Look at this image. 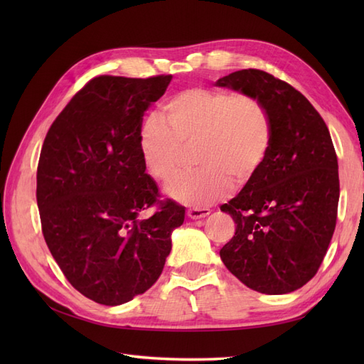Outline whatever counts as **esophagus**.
Returning a JSON list of instances; mask_svg holds the SVG:
<instances>
[{"label":"esophagus","mask_w":364,"mask_h":364,"mask_svg":"<svg viewBox=\"0 0 364 364\" xmlns=\"http://www.w3.org/2000/svg\"><path fill=\"white\" fill-rule=\"evenodd\" d=\"M211 214V209L209 208H191L186 211V215H188L191 220H199V218H205Z\"/></svg>","instance_id":"34e87169"}]
</instances>
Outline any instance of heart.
<instances>
[{
	"label": "heart",
	"instance_id": "1",
	"mask_svg": "<svg viewBox=\"0 0 364 364\" xmlns=\"http://www.w3.org/2000/svg\"><path fill=\"white\" fill-rule=\"evenodd\" d=\"M161 121L142 126L139 150L147 171L159 182L179 173L183 149L199 144L196 161L200 170L182 174L167 193L179 203L202 208L252 181L266 162L272 146L269 114L257 98L246 94L193 87L165 103Z\"/></svg>",
	"mask_w": 364,
	"mask_h": 364
}]
</instances>
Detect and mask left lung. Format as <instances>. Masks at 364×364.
<instances>
[{
  "label": "left lung",
  "instance_id": "left-lung-1",
  "mask_svg": "<svg viewBox=\"0 0 364 364\" xmlns=\"http://www.w3.org/2000/svg\"><path fill=\"white\" fill-rule=\"evenodd\" d=\"M215 86L257 98L272 123L262 168L220 206L237 225L220 258L252 290L291 293L317 273L336 229L340 183L331 135L299 91L266 71H235Z\"/></svg>",
  "mask_w": 364,
  "mask_h": 364
}]
</instances>
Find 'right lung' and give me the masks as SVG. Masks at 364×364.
Returning a JSON list of instances; mask_svg holds the SVG:
<instances>
[{
	"mask_svg": "<svg viewBox=\"0 0 364 364\" xmlns=\"http://www.w3.org/2000/svg\"><path fill=\"white\" fill-rule=\"evenodd\" d=\"M173 75H100L54 119L38 164L42 234L73 287L115 306L161 277L185 208L159 200L139 150L142 117ZM156 205V213L144 217Z\"/></svg>",
	"mask_w": 364,
	"mask_h": 364,
	"instance_id": "add662e5",
	"label": "right lung"
}]
</instances>
